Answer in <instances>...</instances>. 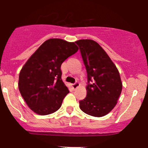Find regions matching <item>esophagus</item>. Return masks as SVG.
Listing matches in <instances>:
<instances>
[{
  "label": "esophagus",
  "instance_id": "34e87169",
  "mask_svg": "<svg viewBox=\"0 0 148 148\" xmlns=\"http://www.w3.org/2000/svg\"><path fill=\"white\" fill-rule=\"evenodd\" d=\"M79 85H80V84L78 83V82H75V83H74V84H72V87H73V90H75V89H76L77 87H79Z\"/></svg>",
  "mask_w": 148,
  "mask_h": 148
}]
</instances>
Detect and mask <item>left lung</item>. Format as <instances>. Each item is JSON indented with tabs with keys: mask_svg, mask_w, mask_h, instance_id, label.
Segmentation results:
<instances>
[{
	"mask_svg": "<svg viewBox=\"0 0 148 148\" xmlns=\"http://www.w3.org/2000/svg\"><path fill=\"white\" fill-rule=\"evenodd\" d=\"M87 73V96L79 101L84 113L95 117L109 113L116 106L122 83L116 65L97 42L92 40L75 41Z\"/></svg>",
	"mask_w": 148,
	"mask_h": 148,
	"instance_id": "left-lung-1",
	"label": "left lung"
}]
</instances>
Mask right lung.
<instances>
[{"mask_svg": "<svg viewBox=\"0 0 148 148\" xmlns=\"http://www.w3.org/2000/svg\"><path fill=\"white\" fill-rule=\"evenodd\" d=\"M78 48L75 43L51 38L39 47L22 67L18 88L29 108L39 115L61 108L69 90L61 79L62 63Z\"/></svg>", "mask_w": 148, "mask_h": 148, "instance_id": "1", "label": "right lung"}]
</instances>
